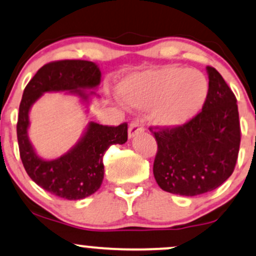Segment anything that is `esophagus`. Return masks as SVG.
I'll use <instances>...</instances> for the list:
<instances>
[{
	"mask_svg": "<svg viewBox=\"0 0 256 256\" xmlns=\"http://www.w3.org/2000/svg\"><path fill=\"white\" fill-rule=\"evenodd\" d=\"M143 131H144V126H143L142 122L140 119H134L130 124V126H128V137L134 138Z\"/></svg>",
	"mask_w": 256,
	"mask_h": 256,
	"instance_id": "34e87169",
	"label": "esophagus"
}]
</instances>
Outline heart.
<instances>
[{
	"label": "heart",
	"instance_id": "heart-1",
	"mask_svg": "<svg viewBox=\"0 0 256 256\" xmlns=\"http://www.w3.org/2000/svg\"><path fill=\"white\" fill-rule=\"evenodd\" d=\"M119 95L134 108L152 107V120L162 128L189 122L204 107L208 80L204 73L167 66L131 76L119 85Z\"/></svg>",
	"mask_w": 256,
	"mask_h": 256
}]
</instances>
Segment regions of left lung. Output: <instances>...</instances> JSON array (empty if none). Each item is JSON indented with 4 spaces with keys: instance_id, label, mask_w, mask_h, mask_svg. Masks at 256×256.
<instances>
[{
    "instance_id": "1",
    "label": "left lung",
    "mask_w": 256,
    "mask_h": 256,
    "mask_svg": "<svg viewBox=\"0 0 256 256\" xmlns=\"http://www.w3.org/2000/svg\"><path fill=\"white\" fill-rule=\"evenodd\" d=\"M206 70L210 83L202 110L183 126L154 131L155 180L176 195L198 196L216 189L232 174L238 158L237 100L216 68Z\"/></svg>"
}]
</instances>
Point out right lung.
Here are the masks:
<instances>
[{
  "instance_id": "right-lung-1",
  "label": "right lung",
  "mask_w": 256,
  "mask_h": 256,
  "mask_svg": "<svg viewBox=\"0 0 256 256\" xmlns=\"http://www.w3.org/2000/svg\"><path fill=\"white\" fill-rule=\"evenodd\" d=\"M101 83V71L95 62L61 60L44 64L26 85L18 116L16 134L20 158L30 178L52 195L82 200L96 192L104 176V155L112 144L128 140V124L106 126L90 122L80 140L68 152L54 160L38 156L28 140V113L43 94L67 91L89 104Z\"/></svg>"
}]
</instances>
